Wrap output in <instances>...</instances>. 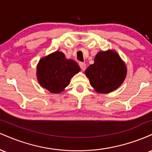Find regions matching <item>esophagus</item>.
<instances>
[{
    "mask_svg": "<svg viewBox=\"0 0 152 152\" xmlns=\"http://www.w3.org/2000/svg\"><path fill=\"white\" fill-rule=\"evenodd\" d=\"M78 65H79L80 68H81V69L82 71H84L85 69H86V64H85V63L79 62L78 63Z\"/></svg>",
    "mask_w": 152,
    "mask_h": 152,
    "instance_id": "34e87169",
    "label": "esophagus"
}]
</instances>
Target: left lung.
<instances>
[{"label":"left lung","mask_w":152,"mask_h":152,"mask_svg":"<svg viewBox=\"0 0 152 152\" xmlns=\"http://www.w3.org/2000/svg\"><path fill=\"white\" fill-rule=\"evenodd\" d=\"M91 85L99 93L107 94L121 86L126 75V68L115 51H101L85 71Z\"/></svg>","instance_id":"1"}]
</instances>
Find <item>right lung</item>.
I'll return each mask as SVG.
<instances>
[{
  "instance_id": "right-lung-1",
  "label": "right lung",
  "mask_w": 152,
  "mask_h": 152,
  "mask_svg": "<svg viewBox=\"0 0 152 152\" xmlns=\"http://www.w3.org/2000/svg\"><path fill=\"white\" fill-rule=\"evenodd\" d=\"M80 71L77 63L66 59L56 51L41 58L37 66L38 81L41 86L53 94L61 93L70 83L71 78Z\"/></svg>"
}]
</instances>
